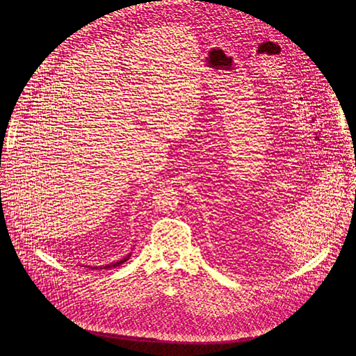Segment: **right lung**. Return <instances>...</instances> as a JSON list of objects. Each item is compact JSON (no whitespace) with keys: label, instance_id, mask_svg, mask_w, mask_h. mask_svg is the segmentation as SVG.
Wrapping results in <instances>:
<instances>
[{"label":"right lung","instance_id":"right-lung-1","mask_svg":"<svg viewBox=\"0 0 356 356\" xmlns=\"http://www.w3.org/2000/svg\"><path fill=\"white\" fill-rule=\"evenodd\" d=\"M131 253H132V252H131ZM131 253H128V255H127L125 258H122L121 261H118V262H115V264H110V265H106V266H84V268H90V269H111V268H117V266L125 264V262L131 258Z\"/></svg>","mask_w":356,"mask_h":356}]
</instances>
